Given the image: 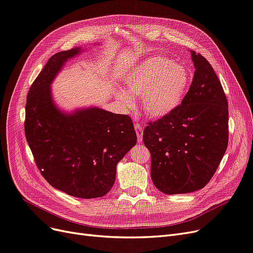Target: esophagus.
Here are the masks:
<instances>
[{
    "label": "esophagus",
    "mask_w": 253,
    "mask_h": 253,
    "mask_svg": "<svg viewBox=\"0 0 253 253\" xmlns=\"http://www.w3.org/2000/svg\"><path fill=\"white\" fill-rule=\"evenodd\" d=\"M135 131L137 134V139H138L139 142H141L142 141V134H143V129H142L141 125L135 124Z\"/></svg>",
    "instance_id": "34e87169"
}]
</instances>
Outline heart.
Instances as JSON below:
<instances>
[{
  "instance_id": "heart-1",
  "label": "heart",
  "mask_w": 253,
  "mask_h": 253,
  "mask_svg": "<svg viewBox=\"0 0 253 253\" xmlns=\"http://www.w3.org/2000/svg\"><path fill=\"white\" fill-rule=\"evenodd\" d=\"M190 84L186 66L173 60L155 56L141 61L124 79L126 90L117 98L125 108H132L133 96H141L143 109L152 117H164L181 103Z\"/></svg>"
}]
</instances>
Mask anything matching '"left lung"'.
Here are the masks:
<instances>
[{"instance_id":"1","label":"left lung","mask_w":253,"mask_h":253,"mask_svg":"<svg viewBox=\"0 0 253 253\" xmlns=\"http://www.w3.org/2000/svg\"><path fill=\"white\" fill-rule=\"evenodd\" d=\"M194 77L172 113L149 122L143 142L151 153V177L166 194L204 188L215 173L228 145V102L211 64L191 51Z\"/></svg>"}]
</instances>
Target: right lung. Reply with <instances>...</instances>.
<instances>
[{
	"mask_svg": "<svg viewBox=\"0 0 253 253\" xmlns=\"http://www.w3.org/2000/svg\"><path fill=\"white\" fill-rule=\"evenodd\" d=\"M81 48L57 52L30 86L25 109V136L36 165L49 185L80 198L105 195L116 178V167L136 144L127 115L99 108L60 111L50 84L68 59Z\"/></svg>",
	"mask_w": 253,
	"mask_h": 253,
	"instance_id": "add662e5",
	"label": "right lung"
}]
</instances>
